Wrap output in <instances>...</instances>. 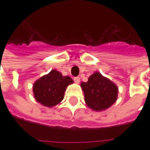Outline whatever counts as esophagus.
I'll return each instance as SVG.
<instances>
[{"mask_svg":"<svg viewBox=\"0 0 150 150\" xmlns=\"http://www.w3.org/2000/svg\"><path fill=\"white\" fill-rule=\"evenodd\" d=\"M74 81H75V83H79L80 82V78L79 77H75L74 78Z\"/></svg>","mask_w":150,"mask_h":150,"instance_id":"1","label":"esophagus"}]
</instances>
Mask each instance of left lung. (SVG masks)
Returning a JSON list of instances; mask_svg holds the SVG:
<instances>
[{
  "label": "left lung",
  "instance_id": "obj_1",
  "mask_svg": "<svg viewBox=\"0 0 150 150\" xmlns=\"http://www.w3.org/2000/svg\"><path fill=\"white\" fill-rule=\"evenodd\" d=\"M80 86L84 93L85 103L93 111L106 110L117 100L118 87L100 72L93 73L88 82H82Z\"/></svg>",
  "mask_w": 150,
  "mask_h": 150
}]
</instances>
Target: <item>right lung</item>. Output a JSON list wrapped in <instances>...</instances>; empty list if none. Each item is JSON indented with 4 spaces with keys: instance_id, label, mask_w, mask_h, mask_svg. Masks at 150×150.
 <instances>
[{
    "instance_id": "1",
    "label": "right lung",
    "mask_w": 150,
    "mask_h": 150,
    "mask_svg": "<svg viewBox=\"0 0 150 150\" xmlns=\"http://www.w3.org/2000/svg\"><path fill=\"white\" fill-rule=\"evenodd\" d=\"M71 83L73 80L71 77L63 76L58 71L51 70L34 82V99L45 107H54L63 100L66 89Z\"/></svg>"
}]
</instances>
